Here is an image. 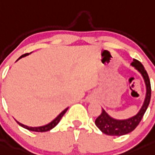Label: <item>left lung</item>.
<instances>
[{
    "mask_svg": "<svg viewBox=\"0 0 155 155\" xmlns=\"http://www.w3.org/2000/svg\"><path fill=\"white\" fill-rule=\"evenodd\" d=\"M132 66L135 67L136 69L142 75L144 79L145 85H146L147 93L145 100L143 104L142 107L137 113V115L128 119L124 120H118L111 118L104 110L102 108V112L95 120V125L98 129L107 135L110 136H122L127 134L136 129L139 123L140 122L143 116L144 115L147 108L148 107L151 96V88H150V83L147 72L145 70L144 67L137 59H134L131 63Z\"/></svg>",
    "mask_w": 155,
    "mask_h": 155,
    "instance_id": "left-lung-1",
    "label": "left lung"
}]
</instances>
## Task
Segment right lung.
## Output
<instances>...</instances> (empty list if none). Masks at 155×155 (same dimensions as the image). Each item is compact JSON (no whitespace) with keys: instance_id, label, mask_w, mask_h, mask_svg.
<instances>
[{"instance_id":"1","label":"right lung","mask_w":155,"mask_h":155,"mask_svg":"<svg viewBox=\"0 0 155 155\" xmlns=\"http://www.w3.org/2000/svg\"><path fill=\"white\" fill-rule=\"evenodd\" d=\"M29 54H22L21 56V57H19V58H21L23 57H25L26 55H28ZM17 60V61H18ZM68 107H67V108H65V109L63 111H61L60 114H59L58 115L56 118L54 119L52 122H51L50 123H48V124L45 125V126H39V127H29V126H25V125L21 124V123H20V122H18V121H16V122H18V124L19 125V126H21V127L25 128V129H26V130H30V131H34V132H47V131H49V130H51V129H53L54 127H55V126H57L58 123L59 122H60V120H61V118H62L63 115H64V113L66 112L67 110H68Z\"/></svg>"}]
</instances>
